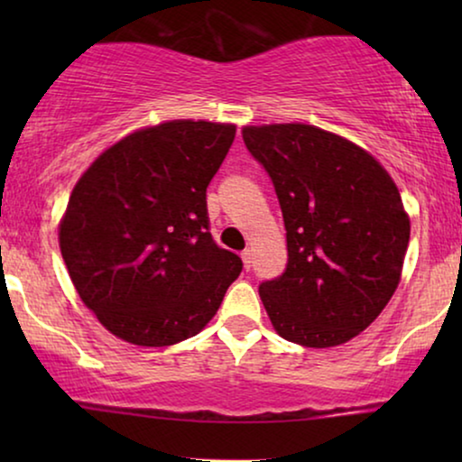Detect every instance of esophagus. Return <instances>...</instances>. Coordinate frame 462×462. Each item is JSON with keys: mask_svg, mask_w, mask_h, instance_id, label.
I'll use <instances>...</instances> for the list:
<instances>
[{"mask_svg": "<svg viewBox=\"0 0 462 462\" xmlns=\"http://www.w3.org/2000/svg\"><path fill=\"white\" fill-rule=\"evenodd\" d=\"M242 261H244V269L250 271V267H252V252L250 250L242 252Z\"/></svg>", "mask_w": 462, "mask_h": 462, "instance_id": "34e87169", "label": "esophagus"}]
</instances>
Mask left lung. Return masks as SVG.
I'll return each mask as SVG.
<instances>
[{"instance_id": "8db88e82", "label": "left lung", "mask_w": 462, "mask_h": 462, "mask_svg": "<svg viewBox=\"0 0 462 462\" xmlns=\"http://www.w3.org/2000/svg\"><path fill=\"white\" fill-rule=\"evenodd\" d=\"M273 182L288 264L258 286L271 324L302 346H334L374 321L400 283L410 220L370 153L305 124L244 128Z\"/></svg>"}]
</instances>
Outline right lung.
Wrapping results in <instances>:
<instances>
[{"label":"right lung","mask_w":462,"mask_h":462,"mask_svg":"<svg viewBox=\"0 0 462 462\" xmlns=\"http://www.w3.org/2000/svg\"><path fill=\"white\" fill-rule=\"evenodd\" d=\"M236 125L174 119L106 149L75 185L60 252L84 305L141 346L198 334L218 311L242 258L210 233L206 189Z\"/></svg>","instance_id":"obj_1"}]
</instances>
